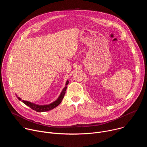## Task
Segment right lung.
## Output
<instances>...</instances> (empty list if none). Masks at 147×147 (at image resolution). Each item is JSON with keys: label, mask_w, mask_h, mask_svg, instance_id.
Returning <instances> with one entry per match:
<instances>
[{"label": "right lung", "mask_w": 147, "mask_h": 147, "mask_svg": "<svg viewBox=\"0 0 147 147\" xmlns=\"http://www.w3.org/2000/svg\"><path fill=\"white\" fill-rule=\"evenodd\" d=\"M68 84H69V81L67 80L66 81V86H67ZM66 89H67V87L66 86L63 89L60 96H59V98L55 101H54L53 102H52V103H51L49 105H36V104L32 103L31 102L22 100V99H21L18 96H17V98L20 101L23 102L25 105H26L27 106L29 107L30 108H31L34 111H35L36 112H47V111H49L50 110H52V109H54L55 108L57 107L59 105L61 102L62 99H63V98L65 96Z\"/></svg>", "instance_id": "right-lung-1"}]
</instances>
